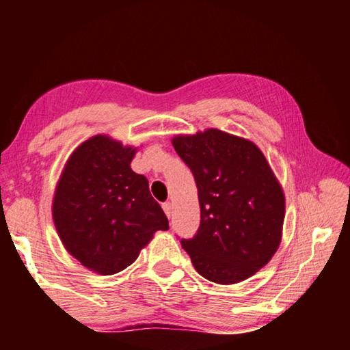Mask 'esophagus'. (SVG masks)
<instances>
[{"mask_svg":"<svg viewBox=\"0 0 350 350\" xmlns=\"http://www.w3.org/2000/svg\"><path fill=\"white\" fill-rule=\"evenodd\" d=\"M162 206H163L165 215H167L168 217H171V215H173V205H171V202H165Z\"/></svg>","mask_w":350,"mask_h":350,"instance_id":"obj_1","label":"esophagus"}]
</instances>
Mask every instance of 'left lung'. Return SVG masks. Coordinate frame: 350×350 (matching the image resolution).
I'll list each match as a JSON object with an SVG mask.
<instances>
[{
  "instance_id": "1",
  "label": "left lung",
  "mask_w": 350,
  "mask_h": 350,
  "mask_svg": "<svg viewBox=\"0 0 350 350\" xmlns=\"http://www.w3.org/2000/svg\"><path fill=\"white\" fill-rule=\"evenodd\" d=\"M171 144L191 170L200 205L198 233L182 248L205 280H248L282 238L286 198L270 163L252 140L216 128L177 134Z\"/></svg>"
}]
</instances>
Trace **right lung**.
Here are the masks:
<instances>
[{
    "instance_id": "obj_1",
    "label": "right lung",
    "mask_w": 350,
    "mask_h": 350,
    "mask_svg": "<svg viewBox=\"0 0 350 350\" xmlns=\"http://www.w3.org/2000/svg\"><path fill=\"white\" fill-rule=\"evenodd\" d=\"M137 148L106 134L92 135L70 154L57 182L52 219L62 244L83 267L114 275L139 258L168 219L134 173Z\"/></svg>"
}]
</instances>
